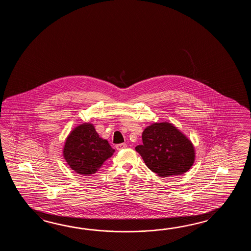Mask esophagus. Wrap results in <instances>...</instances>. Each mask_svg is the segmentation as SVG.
<instances>
[{
  "label": "esophagus",
  "instance_id": "esophagus-1",
  "mask_svg": "<svg viewBox=\"0 0 251 251\" xmlns=\"http://www.w3.org/2000/svg\"><path fill=\"white\" fill-rule=\"evenodd\" d=\"M126 147H127V144H119L116 145V148H117V150H118V151H119V150L126 149Z\"/></svg>",
  "mask_w": 251,
  "mask_h": 251
}]
</instances>
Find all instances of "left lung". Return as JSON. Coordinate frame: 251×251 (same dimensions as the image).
Returning a JSON list of instances; mask_svg holds the SVG:
<instances>
[{
	"mask_svg": "<svg viewBox=\"0 0 251 251\" xmlns=\"http://www.w3.org/2000/svg\"><path fill=\"white\" fill-rule=\"evenodd\" d=\"M135 147L151 171L161 177L184 174L196 160V150L187 135L169 122L151 124Z\"/></svg>",
	"mask_w": 251,
	"mask_h": 251,
	"instance_id": "8db88e82",
	"label": "left lung"
}]
</instances>
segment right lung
Returning a JSON list of instances; mask_svg holds the SVG:
<instances>
[{"instance_id":"1","label":"right lung","mask_w":251,"mask_h":251,"mask_svg":"<svg viewBox=\"0 0 251 251\" xmlns=\"http://www.w3.org/2000/svg\"><path fill=\"white\" fill-rule=\"evenodd\" d=\"M115 152L106 139L97 133L91 123L75 126L65 139L63 156L66 163L76 173L91 176Z\"/></svg>"}]
</instances>
